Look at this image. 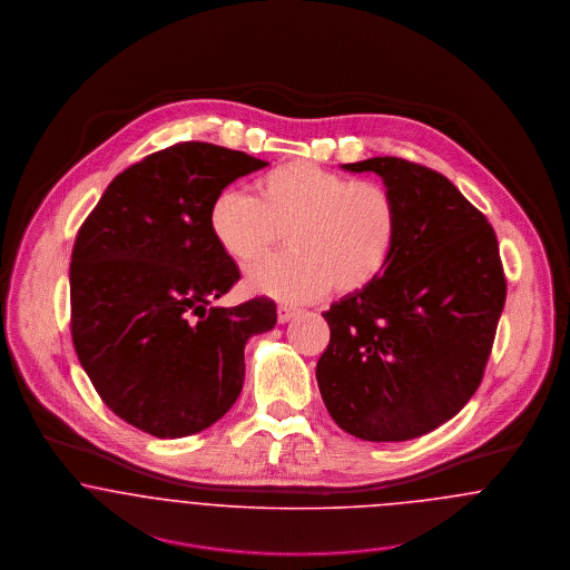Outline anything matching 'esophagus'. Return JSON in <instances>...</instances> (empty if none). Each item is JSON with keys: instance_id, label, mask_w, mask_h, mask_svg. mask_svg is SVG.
Here are the masks:
<instances>
[{"instance_id": "obj_1", "label": "esophagus", "mask_w": 570, "mask_h": 570, "mask_svg": "<svg viewBox=\"0 0 570 570\" xmlns=\"http://www.w3.org/2000/svg\"><path fill=\"white\" fill-rule=\"evenodd\" d=\"M296 315H298V308H294V306H289V304H278V322H281V324L294 320Z\"/></svg>"}]
</instances>
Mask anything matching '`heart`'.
<instances>
[{"instance_id":"obj_1","label":"heart","mask_w":570,"mask_h":570,"mask_svg":"<svg viewBox=\"0 0 570 570\" xmlns=\"http://www.w3.org/2000/svg\"><path fill=\"white\" fill-rule=\"evenodd\" d=\"M257 197L223 190L210 206V232L236 262L250 264L276 246L287 253L255 264L246 285L255 294L304 302L356 294L373 285L394 255L401 214L380 181L352 180L308 160L278 165L255 180Z\"/></svg>"}]
</instances>
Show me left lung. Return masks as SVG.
<instances>
[{
    "instance_id": "8db88e82",
    "label": "left lung",
    "mask_w": 570,
    "mask_h": 570,
    "mask_svg": "<svg viewBox=\"0 0 570 570\" xmlns=\"http://www.w3.org/2000/svg\"><path fill=\"white\" fill-rule=\"evenodd\" d=\"M343 169L384 180L401 232L384 274L324 313L317 384L343 431L405 442L459 414L480 386L507 299L498 238L429 167L375 156Z\"/></svg>"
}]
</instances>
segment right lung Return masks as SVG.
I'll list each match as a JSON object with an SVG mask.
<instances>
[{"mask_svg":"<svg viewBox=\"0 0 570 570\" xmlns=\"http://www.w3.org/2000/svg\"><path fill=\"white\" fill-rule=\"evenodd\" d=\"M268 163L204 141L121 171L81 225L70 334L102 403L154 438L199 433L244 384V345L276 324L266 296L214 304L240 271L210 232L212 202Z\"/></svg>","mask_w":570,"mask_h":570,"instance_id":"1","label":"right lung"}]
</instances>
